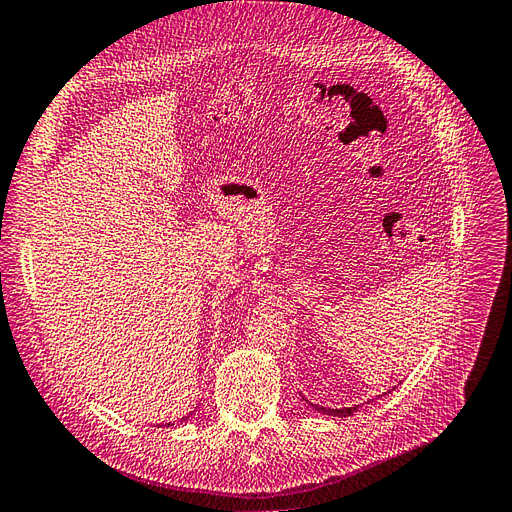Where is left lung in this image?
Returning a JSON list of instances; mask_svg holds the SVG:
<instances>
[{"label":"left lung","instance_id":"1","mask_svg":"<svg viewBox=\"0 0 512 512\" xmlns=\"http://www.w3.org/2000/svg\"><path fill=\"white\" fill-rule=\"evenodd\" d=\"M311 406L324 415H335V417H346L359 409V406H348V409H326V406H318V404H311Z\"/></svg>","mask_w":512,"mask_h":512}]
</instances>
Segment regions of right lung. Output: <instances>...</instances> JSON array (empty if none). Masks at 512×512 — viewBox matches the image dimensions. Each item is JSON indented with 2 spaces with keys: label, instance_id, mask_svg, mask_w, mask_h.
Wrapping results in <instances>:
<instances>
[{
  "label": "right lung",
  "instance_id": "obj_1",
  "mask_svg": "<svg viewBox=\"0 0 512 512\" xmlns=\"http://www.w3.org/2000/svg\"><path fill=\"white\" fill-rule=\"evenodd\" d=\"M162 426H166V428H168V426H175V424H170V422H168V424H162Z\"/></svg>",
  "mask_w": 512,
  "mask_h": 512
}]
</instances>
